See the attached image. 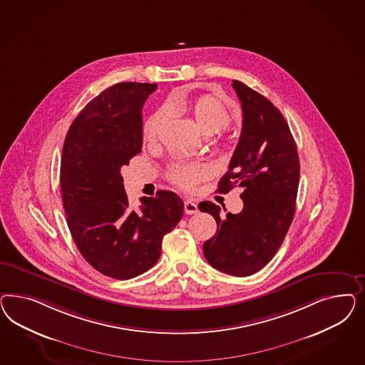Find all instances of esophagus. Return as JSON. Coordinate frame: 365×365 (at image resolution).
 Masks as SVG:
<instances>
[{
  "mask_svg": "<svg viewBox=\"0 0 365 365\" xmlns=\"http://www.w3.org/2000/svg\"><path fill=\"white\" fill-rule=\"evenodd\" d=\"M185 212L186 214H197L198 212V205L194 203L192 200H186L185 202Z\"/></svg>",
  "mask_w": 365,
  "mask_h": 365,
  "instance_id": "34e87169",
  "label": "esophagus"
}]
</instances>
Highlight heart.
<instances>
[{
  "mask_svg": "<svg viewBox=\"0 0 365 365\" xmlns=\"http://www.w3.org/2000/svg\"><path fill=\"white\" fill-rule=\"evenodd\" d=\"M168 108L174 112H188L197 123L199 130L205 135L221 133L232 123V115L229 110L222 101L212 96H200L192 101H173L168 104ZM166 115V110H159L147 119L143 125L145 140L153 142L156 139ZM209 174V166L203 162H175L168 167L167 178L179 187L190 190Z\"/></svg>",
  "mask_w": 365,
  "mask_h": 365,
  "instance_id": "heart-1",
  "label": "heart"
}]
</instances>
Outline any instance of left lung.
I'll return each instance as SVG.
<instances>
[{
  "mask_svg": "<svg viewBox=\"0 0 365 365\" xmlns=\"http://www.w3.org/2000/svg\"><path fill=\"white\" fill-rule=\"evenodd\" d=\"M232 88L242 107V131L218 191L242 187L243 209L222 218L221 207L205 200L199 210L217 221L215 235L203 243L207 262L246 277L261 270L284 242L296 211L299 162L293 135L273 103L238 80Z\"/></svg>",
  "mask_w": 365,
  "mask_h": 365,
  "instance_id": "obj_1",
  "label": "left lung"
}]
</instances>
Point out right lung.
<instances>
[{"mask_svg": "<svg viewBox=\"0 0 365 365\" xmlns=\"http://www.w3.org/2000/svg\"><path fill=\"white\" fill-rule=\"evenodd\" d=\"M150 83L104 89L78 113L66 133L60 167L66 223L78 252L104 276L130 279L158 262L162 240L183 215V200L159 190L133 209L120 168L143 144L144 101Z\"/></svg>", "mask_w": 365, "mask_h": 365, "instance_id": "1", "label": "right lung"}]
</instances>
